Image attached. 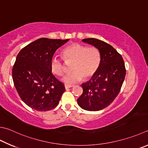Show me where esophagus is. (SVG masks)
Listing matches in <instances>:
<instances>
[{"instance_id": "1", "label": "esophagus", "mask_w": 148, "mask_h": 148, "mask_svg": "<svg viewBox=\"0 0 148 148\" xmlns=\"http://www.w3.org/2000/svg\"><path fill=\"white\" fill-rule=\"evenodd\" d=\"M64 86H65V88L66 89H68V88H70L73 87L74 86L73 85H69V84H65Z\"/></svg>"}]
</instances>
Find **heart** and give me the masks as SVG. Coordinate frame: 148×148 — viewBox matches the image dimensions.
<instances>
[{"instance_id": "1", "label": "heart", "mask_w": 148, "mask_h": 148, "mask_svg": "<svg viewBox=\"0 0 148 148\" xmlns=\"http://www.w3.org/2000/svg\"><path fill=\"white\" fill-rule=\"evenodd\" d=\"M66 61H73L70 73L63 77L62 81L68 84L76 83L84 78L89 79L96 73L100 63V54L96 47H88L79 43L72 44L62 51ZM51 71L58 76L65 73L64 63L58 57H53L50 62Z\"/></svg>"}]
</instances>
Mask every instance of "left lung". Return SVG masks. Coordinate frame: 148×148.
Returning a JSON list of instances; mask_svg holds the SVG:
<instances>
[{
	"mask_svg": "<svg viewBox=\"0 0 148 148\" xmlns=\"http://www.w3.org/2000/svg\"><path fill=\"white\" fill-rule=\"evenodd\" d=\"M82 41L99 50L100 63L96 73L82 84L83 93L77 102L85 110L99 111L117 97L126 76V68L121 55L110 44L93 38Z\"/></svg>",
	"mask_w": 148,
	"mask_h": 148,
	"instance_id": "left-lung-1",
	"label": "left lung"
}]
</instances>
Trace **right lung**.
I'll list each match as a JSON object with an SVG mask.
<instances>
[{
	"instance_id": "right-lung-1",
	"label": "right lung",
	"mask_w": 148,
	"mask_h": 148,
	"mask_svg": "<svg viewBox=\"0 0 148 148\" xmlns=\"http://www.w3.org/2000/svg\"><path fill=\"white\" fill-rule=\"evenodd\" d=\"M69 39L40 38L22 48L12 69L14 85L25 104L33 110L55 108L64 92V84L51 73L50 62L56 50Z\"/></svg>"
}]
</instances>
